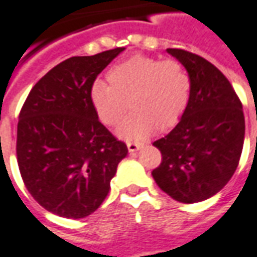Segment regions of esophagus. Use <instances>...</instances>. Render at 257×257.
I'll use <instances>...</instances> for the list:
<instances>
[{
	"label": "esophagus",
	"instance_id": "1",
	"mask_svg": "<svg viewBox=\"0 0 257 257\" xmlns=\"http://www.w3.org/2000/svg\"><path fill=\"white\" fill-rule=\"evenodd\" d=\"M126 146H128V151L131 153H135L141 149V145H138V143H134V142H128L126 143Z\"/></svg>",
	"mask_w": 257,
	"mask_h": 257
}]
</instances>
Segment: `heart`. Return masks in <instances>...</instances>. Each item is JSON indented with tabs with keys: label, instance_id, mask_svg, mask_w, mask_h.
Here are the masks:
<instances>
[{
	"label": "heart",
	"instance_id": "heart-1",
	"mask_svg": "<svg viewBox=\"0 0 257 257\" xmlns=\"http://www.w3.org/2000/svg\"><path fill=\"white\" fill-rule=\"evenodd\" d=\"M109 84L95 81L90 101L106 126H115L126 111L116 135L125 141H143L155 129H169L183 116L191 95V80L183 64L173 59L136 55L116 63L106 73Z\"/></svg>",
	"mask_w": 257,
	"mask_h": 257
}]
</instances>
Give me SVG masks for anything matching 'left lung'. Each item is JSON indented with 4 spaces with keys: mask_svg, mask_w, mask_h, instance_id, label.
I'll return each instance as SVG.
<instances>
[{
    "mask_svg": "<svg viewBox=\"0 0 257 257\" xmlns=\"http://www.w3.org/2000/svg\"><path fill=\"white\" fill-rule=\"evenodd\" d=\"M187 70L191 95L179 123L153 142L162 163L152 176L173 200L194 204L215 195L236 170L245 139L242 104L228 78L204 57L167 49Z\"/></svg>",
    "mask_w": 257,
    "mask_h": 257,
    "instance_id": "left-lung-1",
    "label": "left lung"
}]
</instances>
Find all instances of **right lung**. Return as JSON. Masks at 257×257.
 Instances as JSON below:
<instances>
[{"mask_svg":"<svg viewBox=\"0 0 257 257\" xmlns=\"http://www.w3.org/2000/svg\"><path fill=\"white\" fill-rule=\"evenodd\" d=\"M125 48L74 56L33 85L21 109L17 158L33 198L63 218H85L105 200L128 155L98 121L90 101L95 78Z\"/></svg>","mask_w":257,"mask_h":257,"instance_id":"right-lung-1","label":"right lung"}]
</instances>
